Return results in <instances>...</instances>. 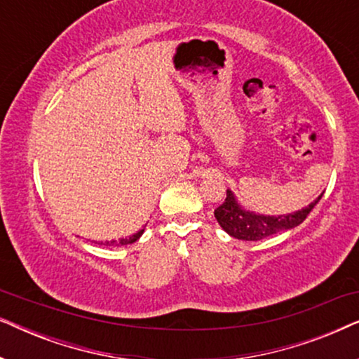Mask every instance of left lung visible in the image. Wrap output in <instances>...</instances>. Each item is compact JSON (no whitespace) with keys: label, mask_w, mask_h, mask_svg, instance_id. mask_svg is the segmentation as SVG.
<instances>
[{"label":"left lung","mask_w":359,"mask_h":359,"mask_svg":"<svg viewBox=\"0 0 359 359\" xmlns=\"http://www.w3.org/2000/svg\"><path fill=\"white\" fill-rule=\"evenodd\" d=\"M323 193L318 196L316 201L306 208L296 210V212H287L281 215H268L258 214L255 210L243 208L237 196L233 194L232 189H227V198L224 204L219 205L214 210L215 219L220 227L227 232L230 237L237 240H245V242H258L266 237H271L274 233L284 232V230H291L297 225H301L309 212L313 209Z\"/></svg>","instance_id":"8db88e82"}]
</instances>
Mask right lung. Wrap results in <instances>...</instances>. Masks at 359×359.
<instances>
[{"label":"right lung","mask_w":359,"mask_h":359,"mask_svg":"<svg viewBox=\"0 0 359 359\" xmlns=\"http://www.w3.org/2000/svg\"><path fill=\"white\" fill-rule=\"evenodd\" d=\"M144 230H145V227L144 229H140L139 232L137 233H134V235H130V237H127V238H119V240H106L104 243H100V245H106V247H122V245H129V243H134V242H137V240H139L140 237H142V233H144Z\"/></svg>","instance_id":"right-lung-1"}]
</instances>
